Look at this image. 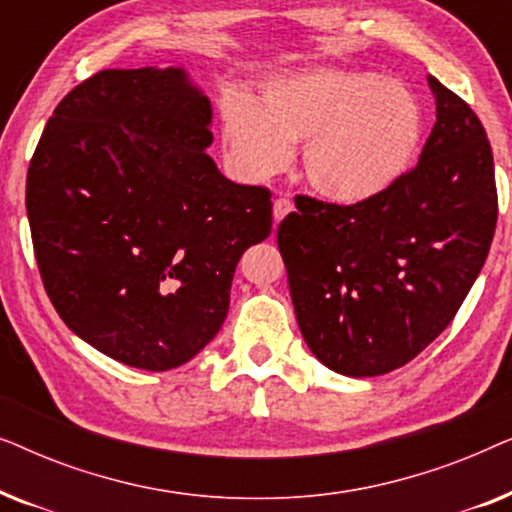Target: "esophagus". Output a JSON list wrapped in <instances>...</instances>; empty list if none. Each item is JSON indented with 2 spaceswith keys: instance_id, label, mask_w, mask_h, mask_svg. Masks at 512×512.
I'll list each match as a JSON object with an SVG mask.
<instances>
[{
  "instance_id": "34e87169",
  "label": "esophagus",
  "mask_w": 512,
  "mask_h": 512,
  "mask_svg": "<svg viewBox=\"0 0 512 512\" xmlns=\"http://www.w3.org/2000/svg\"><path fill=\"white\" fill-rule=\"evenodd\" d=\"M289 212H293V202L289 198H277L275 205H272V214H275V221L279 223Z\"/></svg>"
}]
</instances>
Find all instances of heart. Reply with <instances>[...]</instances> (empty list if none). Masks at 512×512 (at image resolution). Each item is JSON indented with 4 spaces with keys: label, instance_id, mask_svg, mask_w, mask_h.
Wrapping results in <instances>:
<instances>
[{
    "label": "heart",
    "instance_id": "b5f03b06",
    "mask_svg": "<svg viewBox=\"0 0 512 512\" xmlns=\"http://www.w3.org/2000/svg\"><path fill=\"white\" fill-rule=\"evenodd\" d=\"M223 139L251 179L289 167L303 146V170L317 193L366 202L387 193L415 165L424 111L403 81L354 67H303L261 83L258 102L228 100Z\"/></svg>",
    "mask_w": 512,
    "mask_h": 512
}]
</instances>
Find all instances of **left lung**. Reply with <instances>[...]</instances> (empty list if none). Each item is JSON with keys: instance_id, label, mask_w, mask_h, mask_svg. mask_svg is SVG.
Instances as JSON below:
<instances>
[{"instance_id": "left-lung-1", "label": "left lung", "mask_w": 512, "mask_h": 512, "mask_svg": "<svg viewBox=\"0 0 512 512\" xmlns=\"http://www.w3.org/2000/svg\"><path fill=\"white\" fill-rule=\"evenodd\" d=\"M436 125L417 167L356 205L298 195L277 228L293 310L335 373H391L429 347L464 303L492 244L499 200L487 132L429 76Z\"/></svg>"}]
</instances>
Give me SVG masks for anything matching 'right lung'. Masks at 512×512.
Masks as SVG:
<instances>
[{"label": "right lung", "instance_id": "obj_1", "mask_svg": "<svg viewBox=\"0 0 512 512\" xmlns=\"http://www.w3.org/2000/svg\"><path fill=\"white\" fill-rule=\"evenodd\" d=\"M212 104L181 67L104 69L65 95L27 170V219L60 319L142 370L219 333L244 251L272 230L270 191L207 156Z\"/></svg>", "mask_w": 512, "mask_h": 512}]
</instances>
